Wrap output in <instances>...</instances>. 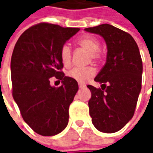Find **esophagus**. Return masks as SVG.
I'll return each instance as SVG.
<instances>
[{"instance_id":"esophagus-1","label":"esophagus","mask_w":153,"mask_h":153,"mask_svg":"<svg viewBox=\"0 0 153 153\" xmlns=\"http://www.w3.org/2000/svg\"><path fill=\"white\" fill-rule=\"evenodd\" d=\"M84 87H85V85H84V84H81V83H79L80 88H84Z\"/></svg>"}]
</instances>
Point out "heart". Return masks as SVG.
<instances>
[{"label":"heart","mask_w":153,"mask_h":153,"mask_svg":"<svg viewBox=\"0 0 153 153\" xmlns=\"http://www.w3.org/2000/svg\"><path fill=\"white\" fill-rule=\"evenodd\" d=\"M78 44L88 50L90 53L89 59H97L99 58V50L100 48V42L97 39L91 36H87L80 39L78 41ZM60 59L64 65L68 66L71 61V50L68 45H64L60 49ZM95 75V70L91 66L81 68L74 67L70 71H68L67 76L69 77L72 78L75 81L83 83L88 79L92 78Z\"/></svg>","instance_id":"obj_1"}]
</instances>
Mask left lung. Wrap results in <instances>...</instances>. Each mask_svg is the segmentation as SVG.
<instances>
[{"label": "left lung", "mask_w": 153, "mask_h": 153, "mask_svg": "<svg viewBox=\"0 0 153 153\" xmlns=\"http://www.w3.org/2000/svg\"><path fill=\"white\" fill-rule=\"evenodd\" d=\"M87 32L102 36L107 47L106 62L94 81L101 88L88 85L94 126L103 133H115L131 120L140 90L142 60L132 36L108 24L86 28Z\"/></svg>", "instance_id": "left-lung-1"}]
</instances>
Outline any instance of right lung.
Segmentation results:
<instances>
[{
	"label": "right lung",
	"instance_id": "obj_1",
	"mask_svg": "<svg viewBox=\"0 0 153 153\" xmlns=\"http://www.w3.org/2000/svg\"><path fill=\"white\" fill-rule=\"evenodd\" d=\"M79 30L41 23L26 30L15 44L11 59L13 96L23 119L41 135H55L67 126L69 106L78 84L60 71V49ZM53 76L62 80L60 87L50 85Z\"/></svg>",
	"mask_w": 153,
	"mask_h": 153
}]
</instances>
